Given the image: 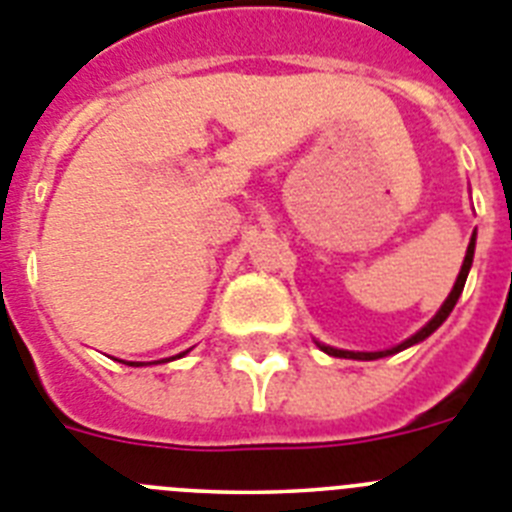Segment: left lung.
<instances>
[{"mask_svg": "<svg viewBox=\"0 0 512 512\" xmlns=\"http://www.w3.org/2000/svg\"><path fill=\"white\" fill-rule=\"evenodd\" d=\"M474 247H477V231H474V234H471L469 247H466L464 265H461L459 278H456V283H453L451 293H448V299L443 301L441 309L435 311V317L430 319V322L425 324V327H420V330H417L415 335H412V337H407V340L399 342V345H394V348H389V350H373V353H361V350H340V348H332V345H324V342L314 340V342H317V348H319V350H324V353H327V355H335V358H350V361H376V358H386V355L402 353V350L412 348V345H417V342H422V340H425V337H430V335H433L435 330H438V327H441L443 322H446L448 314H451L453 306H456V301H459L461 291H464L466 275H469L471 262H474Z\"/></svg>", "mask_w": 512, "mask_h": 512, "instance_id": "obj_1", "label": "left lung"}]
</instances>
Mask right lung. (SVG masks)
Instances as JSON below:
<instances>
[{"label": "right lung", "instance_id": "add662e5", "mask_svg": "<svg viewBox=\"0 0 512 512\" xmlns=\"http://www.w3.org/2000/svg\"><path fill=\"white\" fill-rule=\"evenodd\" d=\"M190 350H185V353H180V355H172V358H164V361H154V363H167V361H175V358H182V355H188ZM126 366H151V363H139V361H131V363H126Z\"/></svg>", "mask_w": 512, "mask_h": 512}]
</instances>
